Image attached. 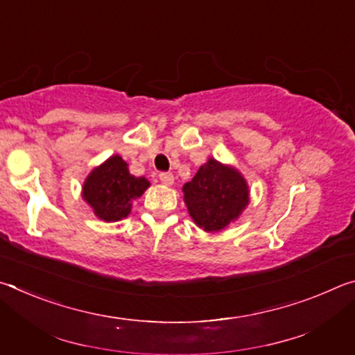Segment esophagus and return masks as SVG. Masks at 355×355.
<instances>
[{
    "label": "esophagus",
    "mask_w": 355,
    "mask_h": 355,
    "mask_svg": "<svg viewBox=\"0 0 355 355\" xmlns=\"http://www.w3.org/2000/svg\"><path fill=\"white\" fill-rule=\"evenodd\" d=\"M159 180H161V183L166 184V186H172L173 184V175H172V173H169V172L159 173Z\"/></svg>",
    "instance_id": "obj_1"
}]
</instances>
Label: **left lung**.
<instances>
[{"label":"left lung","instance_id":"obj_1","mask_svg":"<svg viewBox=\"0 0 355 355\" xmlns=\"http://www.w3.org/2000/svg\"><path fill=\"white\" fill-rule=\"evenodd\" d=\"M183 194L192 220L208 233H218L238 220L250 202L243 173L214 158H208L194 178L183 184Z\"/></svg>","mask_w":355,"mask_h":355}]
</instances>
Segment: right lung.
<instances>
[{
	"label": "right lung",
	"mask_w": 355,
	"mask_h": 355,
	"mask_svg": "<svg viewBox=\"0 0 355 355\" xmlns=\"http://www.w3.org/2000/svg\"><path fill=\"white\" fill-rule=\"evenodd\" d=\"M150 188L146 177H135L127 161L112 155L89 172L83 183L81 197L100 220L117 222L127 218L133 202Z\"/></svg>",
	"instance_id": "add662e5"
}]
</instances>
